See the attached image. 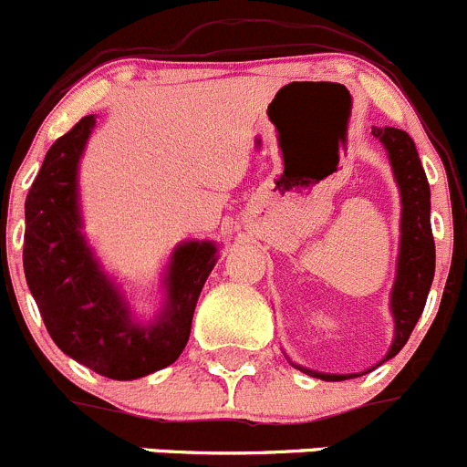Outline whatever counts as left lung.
I'll use <instances>...</instances> for the list:
<instances>
[{
  "label": "left lung",
  "mask_w": 467,
  "mask_h": 467,
  "mask_svg": "<svg viewBox=\"0 0 467 467\" xmlns=\"http://www.w3.org/2000/svg\"><path fill=\"white\" fill-rule=\"evenodd\" d=\"M372 136L379 138V142L389 151L392 174H395L401 195L400 256H397V276L390 293L395 338H392L389 354L384 358V361H389L404 348L415 322L422 316V308L427 304V295L433 281V270H436V244H433L431 220H429L431 192H429L427 174H424L422 163H420L413 138L395 127H372ZM295 368L316 377V379H352V375H325V372L308 370V368L302 366Z\"/></svg>",
  "instance_id": "1"
}]
</instances>
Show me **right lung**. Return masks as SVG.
<instances>
[{
	"label": "right lung",
	"mask_w": 467,
	"mask_h": 467,
	"mask_svg": "<svg viewBox=\"0 0 467 467\" xmlns=\"http://www.w3.org/2000/svg\"><path fill=\"white\" fill-rule=\"evenodd\" d=\"M95 115L81 118L49 147L26 195L25 275L54 343L109 379H140L183 352L202 288L218 261V244L188 240L172 252L163 308L142 325L106 276L81 234L77 170Z\"/></svg>",
	"instance_id": "right-lung-1"
}]
</instances>
